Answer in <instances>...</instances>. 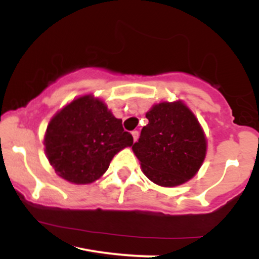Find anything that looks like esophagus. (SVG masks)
Returning a JSON list of instances; mask_svg holds the SVG:
<instances>
[{
    "instance_id": "1",
    "label": "esophagus",
    "mask_w": 259,
    "mask_h": 259,
    "mask_svg": "<svg viewBox=\"0 0 259 259\" xmlns=\"http://www.w3.org/2000/svg\"><path fill=\"white\" fill-rule=\"evenodd\" d=\"M132 135L134 138V141H136V140H138V138H139V132H138V130H134V132H132Z\"/></svg>"
}]
</instances>
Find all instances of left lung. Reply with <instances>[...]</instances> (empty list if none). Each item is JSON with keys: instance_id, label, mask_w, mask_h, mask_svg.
<instances>
[{"instance_id": "1", "label": "left lung", "mask_w": 259, "mask_h": 259, "mask_svg": "<svg viewBox=\"0 0 259 259\" xmlns=\"http://www.w3.org/2000/svg\"><path fill=\"white\" fill-rule=\"evenodd\" d=\"M146 118L148 124L133 145L145 175L164 187L191 179L206 156V138L192 112L181 102H162Z\"/></svg>"}]
</instances>
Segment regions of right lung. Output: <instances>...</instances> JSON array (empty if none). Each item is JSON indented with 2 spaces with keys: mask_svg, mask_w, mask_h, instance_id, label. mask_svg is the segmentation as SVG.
<instances>
[{
  "mask_svg": "<svg viewBox=\"0 0 259 259\" xmlns=\"http://www.w3.org/2000/svg\"><path fill=\"white\" fill-rule=\"evenodd\" d=\"M133 141L121 119H117L102 101L82 96L50 121L45 151L59 177L74 184H89L99 179L113 157L132 146Z\"/></svg>",
  "mask_w": 259,
  "mask_h": 259,
  "instance_id": "1",
  "label": "right lung"
}]
</instances>
